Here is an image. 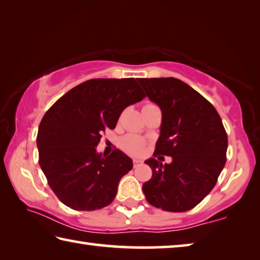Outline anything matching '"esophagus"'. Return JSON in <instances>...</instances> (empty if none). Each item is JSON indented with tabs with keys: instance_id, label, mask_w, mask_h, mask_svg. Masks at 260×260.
Wrapping results in <instances>:
<instances>
[{
	"instance_id": "obj_1",
	"label": "esophagus",
	"mask_w": 260,
	"mask_h": 260,
	"mask_svg": "<svg viewBox=\"0 0 260 260\" xmlns=\"http://www.w3.org/2000/svg\"><path fill=\"white\" fill-rule=\"evenodd\" d=\"M141 162H142V160H140V159H133V165H134V167L140 165Z\"/></svg>"
}]
</instances>
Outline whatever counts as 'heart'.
Here are the masks:
<instances>
[{"label":"heart","instance_id":"heart-1","mask_svg":"<svg viewBox=\"0 0 260 260\" xmlns=\"http://www.w3.org/2000/svg\"><path fill=\"white\" fill-rule=\"evenodd\" d=\"M152 104H147L144 107H149ZM120 147L122 150L132 156L141 155L146 148V142L136 135H127L120 141Z\"/></svg>","mask_w":260,"mask_h":260}]
</instances>
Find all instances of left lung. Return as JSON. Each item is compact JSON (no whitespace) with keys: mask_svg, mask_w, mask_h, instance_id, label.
<instances>
[{"mask_svg":"<svg viewBox=\"0 0 260 260\" xmlns=\"http://www.w3.org/2000/svg\"><path fill=\"white\" fill-rule=\"evenodd\" d=\"M149 100L161 110L160 135L153 156L172 157L171 164L146 160L152 177L142 189L149 204L184 212L212 190L226 164L227 133L214 107L175 78H141ZM160 157L158 159H160Z\"/></svg>","mask_w":260,"mask_h":260,"instance_id":"obj_1","label":"left lung"}]
</instances>
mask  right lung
I'll list each match as a JSON object with an SVG mask.
<instances>
[{"mask_svg":"<svg viewBox=\"0 0 260 260\" xmlns=\"http://www.w3.org/2000/svg\"><path fill=\"white\" fill-rule=\"evenodd\" d=\"M146 95L135 79H90L56 101L40 122L39 164L61 203L94 211L114 200L118 183L133 167L119 149L96 151L103 132L113 129L121 112Z\"/></svg>","mask_w":260,"mask_h":260,"instance_id":"1","label":"right lung"}]
</instances>
